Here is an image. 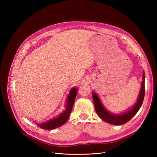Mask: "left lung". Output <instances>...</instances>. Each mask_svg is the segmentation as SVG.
Wrapping results in <instances>:
<instances>
[{"instance_id":"obj_1","label":"left lung","mask_w":157,"mask_h":157,"mask_svg":"<svg viewBox=\"0 0 157 157\" xmlns=\"http://www.w3.org/2000/svg\"><path fill=\"white\" fill-rule=\"evenodd\" d=\"M142 82L141 84L140 91L138 95L137 101L134 105L128 109L124 112L120 114H115L109 112L104 107L98 95L94 92H92V98L95 106L96 112L98 115L101 119L109 124L113 125H122L129 121L132 117H134L136 114L139 111L142 103L144 101L145 96V72H143L142 76Z\"/></svg>"}]
</instances>
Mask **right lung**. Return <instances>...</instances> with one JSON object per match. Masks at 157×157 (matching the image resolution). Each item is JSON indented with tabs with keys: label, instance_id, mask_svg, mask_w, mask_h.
Wrapping results in <instances>:
<instances>
[{
	"label": "right lung",
	"instance_id": "obj_1",
	"mask_svg": "<svg viewBox=\"0 0 157 157\" xmlns=\"http://www.w3.org/2000/svg\"><path fill=\"white\" fill-rule=\"evenodd\" d=\"M77 88L74 87L69 91V94L66 99V104L65 105V110L60 113L58 116L54 117L46 122L42 123H36L35 124L42 129L44 130H53L64 124L67 122L69 117V115L72 111L73 106L74 105L76 96L77 94Z\"/></svg>",
	"mask_w": 157,
	"mask_h": 157
}]
</instances>
